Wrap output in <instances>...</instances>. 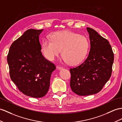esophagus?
Segmentation results:
<instances>
[{"label":"esophagus","instance_id":"34e87169","mask_svg":"<svg viewBox=\"0 0 122 122\" xmlns=\"http://www.w3.org/2000/svg\"><path fill=\"white\" fill-rule=\"evenodd\" d=\"M56 69H58V70H61L63 69V67H62L61 66H57L56 67Z\"/></svg>","mask_w":122,"mask_h":122}]
</instances>
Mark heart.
<instances>
[{
    "label": "heart",
    "mask_w": 122,
    "mask_h": 122,
    "mask_svg": "<svg viewBox=\"0 0 122 122\" xmlns=\"http://www.w3.org/2000/svg\"><path fill=\"white\" fill-rule=\"evenodd\" d=\"M51 40L44 39L41 50L49 61H54L61 51L63 61L70 65H76L83 60L90 46L87 39L70 31H56L50 35Z\"/></svg>",
    "instance_id": "b5f03b06"
}]
</instances>
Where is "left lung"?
Here are the masks:
<instances>
[{
    "label": "left lung",
    "instance_id": "1",
    "mask_svg": "<svg viewBox=\"0 0 122 122\" xmlns=\"http://www.w3.org/2000/svg\"><path fill=\"white\" fill-rule=\"evenodd\" d=\"M91 49L86 60L71 68L70 85L80 96L95 94L100 92L111 76L114 54L109 41L93 29L87 27Z\"/></svg>",
    "mask_w": 122,
    "mask_h": 122
}]
</instances>
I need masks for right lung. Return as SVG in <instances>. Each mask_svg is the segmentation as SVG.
<instances>
[{
    "instance_id": "right-lung-1",
    "label": "right lung",
    "mask_w": 122,
    "mask_h": 122,
    "mask_svg": "<svg viewBox=\"0 0 122 122\" xmlns=\"http://www.w3.org/2000/svg\"><path fill=\"white\" fill-rule=\"evenodd\" d=\"M43 30H26L11 44L7 56L12 81L24 94L33 98L46 94L56 69L41 52L39 35Z\"/></svg>"
}]
</instances>
